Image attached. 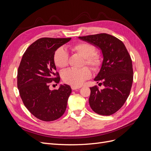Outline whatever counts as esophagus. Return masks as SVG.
Instances as JSON below:
<instances>
[{
    "mask_svg": "<svg viewBox=\"0 0 151 151\" xmlns=\"http://www.w3.org/2000/svg\"><path fill=\"white\" fill-rule=\"evenodd\" d=\"M71 88L72 90H76V89H78L79 88H81V86H71Z\"/></svg>",
    "mask_w": 151,
    "mask_h": 151,
    "instance_id": "esophagus-1",
    "label": "esophagus"
}]
</instances>
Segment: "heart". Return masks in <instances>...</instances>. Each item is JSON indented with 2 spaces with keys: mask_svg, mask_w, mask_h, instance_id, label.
<instances>
[{
  "mask_svg": "<svg viewBox=\"0 0 151 151\" xmlns=\"http://www.w3.org/2000/svg\"><path fill=\"white\" fill-rule=\"evenodd\" d=\"M72 52L80 55L84 58L83 66L88 65L94 71H98L102 65V59L100 55L96 52L95 47L93 44L86 42H81L72 45L70 47ZM53 61L55 65L63 68L68 65V55L65 50L60 47L54 53ZM91 72L88 67L80 69H70L63 71L62 78L64 83L74 86H79L89 79Z\"/></svg>",
  "mask_w": 151,
  "mask_h": 151,
  "instance_id": "obj_1",
  "label": "heart"
}]
</instances>
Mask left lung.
Listing matches in <instances>:
<instances>
[{
    "mask_svg": "<svg viewBox=\"0 0 151 151\" xmlns=\"http://www.w3.org/2000/svg\"><path fill=\"white\" fill-rule=\"evenodd\" d=\"M79 38L101 50L103 64L94 81L104 88H90L89 103L95 113L111 115L122 107L130 94L134 77L131 57L123 43L112 35L100 33Z\"/></svg>",
    "mask_w": 151,
    "mask_h": 151,
    "instance_id": "obj_1",
    "label": "left lung"
}]
</instances>
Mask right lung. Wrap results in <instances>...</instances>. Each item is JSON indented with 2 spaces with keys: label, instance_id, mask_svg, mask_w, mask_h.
<instances>
[{
  "label": "right lung",
  "instance_id": "add662e5",
  "mask_svg": "<svg viewBox=\"0 0 151 151\" xmlns=\"http://www.w3.org/2000/svg\"><path fill=\"white\" fill-rule=\"evenodd\" d=\"M71 38H42L27 48L17 70V88L24 106L38 119L50 122L65 113L72 92L70 86L49 89L52 83L60 80L53 61L54 53Z\"/></svg>",
  "mask_w": 151,
  "mask_h": 151
}]
</instances>
